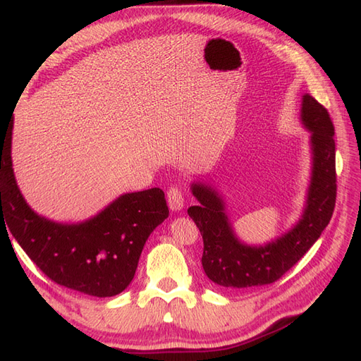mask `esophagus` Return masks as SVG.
Segmentation results:
<instances>
[{
    "instance_id": "34e87169",
    "label": "esophagus",
    "mask_w": 361,
    "mask_h": 361,
    "mask_svg": "<svg viewBox=\"0 0 361 361\" xmlns=\"http://www.w3.org/2000/svg\"><path fill=\"white\" fill-rule=\"evenodd\" d=\"M168 204L172 212H180L184 206V198L183 193L178 188H171L168 190Z\"/></svg>"
}]
</instances>
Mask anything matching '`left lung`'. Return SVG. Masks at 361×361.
Returning a JSON list of instances; mask_svg holds the SVG:
<instances>
[{"instance_id":"left-lung-1","label":"left lung","mask_w":361,"mask_h":361,"mask_svg":"<svg viewBox=\"0 0 361 361\" xmlns=\"http://www.w3.org/2000/svg\"><path fill=\"white\" fill-rule=\"evenodd\" d=\"M300 123L311 134L307 201L298 223L270 243L250 245L241 241L227 215L223 195L210 184H190L198 206H190L188 214L204 243L202 269L223 288L247 290L273 283L310 250L329 224L337 193L334 125L326 108L310 94L302 96Z\"/></svg>"}]
</instances>
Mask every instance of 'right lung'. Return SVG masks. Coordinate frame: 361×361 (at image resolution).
<instances>
[{"label":"right lung","mask_w":361,"mask_h":361,"mask_svg":"<svg viewBox=\"0 0 361 361\" xmlns=\"http://www.w3.org/2000/svg\"><path fill=\"white\" fill-rule=\"evenodd\" d=\"M13 123L0 131V227L56 283L96 298L122 293L134 279L147 238L169 216L164 192L123 193L82 223H56L27 204L12 168ZM7 232V230H6Z\"/></svg>","instance_id":"right-lung-1"}]
</instances>
